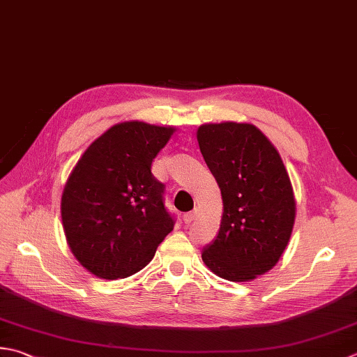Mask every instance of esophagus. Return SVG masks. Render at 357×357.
I'll return each instance as SVG.
<instances>
[{
  "label": "esophagus",
  "instance_id": "obj_1",
  "mask_svg": "<svg viewBox=\"0 0 357 357\" xmlns=\"http://www.w3.org/2000/svg\"><path fill=\"white\" fill-rule=\"evenodd\" d=\"M197 213H198L197 208H193L192 212H187V213L184 215V222H185V225H190V222H192L195 218H197Z\"/></svg>",
  "mask_w": 357,
  "mask_h": 357
}]
</instances>
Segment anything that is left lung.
Wrapping results in <instances>:
<instances>
[{
    "mask_svg": "<svg viewBox=\"0 0 357 357\" xmlns=\"http://www.w3.org/2000/svg\"><path fill=\"white\" fill-rule=\"evenodd\" d=\"M197 137L222 197L218 235L202 249V261L226 280H254L275 266L291 238L296 199L288 172L250 123H206Z\"/></svg>",
    "mask_w": 357,
    "mask_h": 357,
    "instance_id": "8db88e82",
    "label": "left lung"
}]
</instances>
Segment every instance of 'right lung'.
Listing matches in <instances>:
<instances>
[{
    "instance_id": "1",
    "label": "right lung",
    "mask_w": 357,
    "mask_h": 357,
    "mask_svg": "<svg viewBox=\"0 0 357 357\" xmlns=\"http://www.w3.org/2000/svg\"><path fill=\"white\" fill-rule=\"evenodd\" d=\"M173 127L122 122L83 153L61 195V221L74 257L105 280L145 268L174 218L164 206L165 185L151 162Z\"/></svg>"
}]
</instances>
